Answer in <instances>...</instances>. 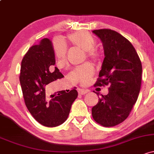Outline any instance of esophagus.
Returning a JSON list of instances; mask_svg holds the SVG:
<instances>
[{"mask_svg":"<svg viewBox=\"0 0 154 154\" xmlns=\"http://www.w3.org/2000/svg\"><path fill=\"white\" fill-rule=\"evenodd\" d=\"M78 92H79V93L81 94V95H85L86 93H87V92H89V90H84V89H79Z\"/></svg>","mask_w":154,"mask_h":154,"instance_id":"34e87169","label":"esophagus"}]
</instances>
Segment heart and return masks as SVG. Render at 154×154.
Segmentation results:
<instances>
[{
	"label": "heart",
	"mask_w": 154,
	"mask_h": 154,
	"mask_svg": "<svg viewBox=\"0 0 154 154\" xmlns=\"http://www.w3.org/2000/svg\"><path fill=\"white\" fill-rule=\"evenodd\" d=\"M67 42L71 45L77 47L86 52V57L92 60H97L98 54L94 50L95 47V40L90 34L87 32H77L71 34L67 37ZM54 52L59 67H64L67 65L65 46L57 41L54 44ZM94 73V69L90 64L86 63L82 66L75 67L71 72V77L79 82L82 85H87L90 78Z\"/></svg>",
	"instance_id": "obj_1"
}]
</instances>
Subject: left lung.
Instances as JSON below:
<instances>
[{"mask_svg":"<svg viewBox=\"0 0 154 154\" xmlns=\"http://www.w3.org/2000/svg\"><path fill=\"white\" fill-rule=\"evenodd\" d=\"M92 33L101 41L105 56L95 85L109 86V93L101 95L92 107V117L103 126H115L128 117L138 98L142 64L134 46L121 34L111 29Z\"/></svg>","mask_w":154,"mask_h":154,"instance_id":"1","label":"left lung"}]
</instances>
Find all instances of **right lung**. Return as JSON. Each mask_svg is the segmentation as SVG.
Returning <instances> with one entry per match:
<instances>
[{"label": "right lung", "mask_w": 154, "mask_h": 154, "mask_svg": "<svg viewBox=\"0 0 154 154\" xmlns=\"http://www.w3.org/2000/svg\"><path fill=\"white\" fill-rule=\"evenodd\" d=\"M55 54L52 42L44 38L30 48L21 62L20 82L28 110L39 123L46 127H56L65 122L71 106L78 96L75 89L57 95H46L48 84L64 75L55 67Z\"/></svg>", "instance_id": "add662e5"}]
</instances>
